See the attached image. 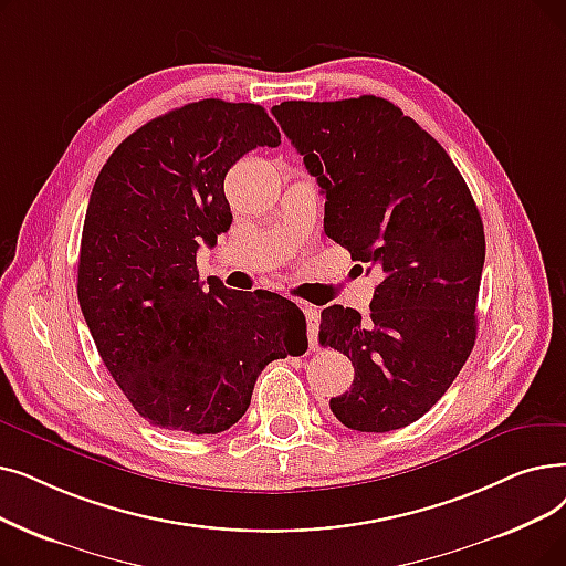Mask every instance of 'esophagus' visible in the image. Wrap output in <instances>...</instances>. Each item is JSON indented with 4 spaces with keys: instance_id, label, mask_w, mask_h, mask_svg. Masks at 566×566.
Here are the masks:
<instances>
[{
    "instance_id": "obj_1",
    "label": "esophagus",
    "mask_w": 566,
    "mask_h": 566,
    "mask_svg": "<svg viewBox=\"0 0 566 566\" xmlns=\"http://www.w3.org/2000/svg\"><path fill=\"white\" fill-rule=\"evenodd\" d=\"M305 318H307V337L312 347H316V335H318V318H322V312L314 305H303Z\"/></svg>"
}]
</instances>
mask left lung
Wrapping results in <instances>:
<instances>
[{"instance_id":"1","label":"left lung","mask_w":566,"mask_h":566,"mask_svg":"<svg viewBox=\"0 0 566 566\" xmlns=\"http://www.w3.org/2000/svg\"><path fill=\"white\" fill-rule=\"evenodd\" d=\"M273 115L326 196V235L381 273L367 322L342 305L322 312L318 342L356 373L331 411L358 432L405 428L472 354L479 208L444 147L381 96L284 102Z\"/></svg>"}]
</instances>
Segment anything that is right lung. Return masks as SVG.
Listing matches in <instances>:
<instances>
[{"label":"right lung","mask_w":566,"mask_h":566,"mask_svg":"<svg viewBox=\"0 0 566 566\" xmlns=\"http://www.w3.org/2000/svg\"><path fill=\"white\" fill-rule=\"evenodd\" d=\"M280 129L256 104L193 102L122 140L94 182L78 303L115 384L168 432L217 434L248 411L268 363L307 352L305 314L273 291L199 280L196 252L233 214L229 168Z\"/></svg>","instance_id":"add662e5"}]
</instances>
